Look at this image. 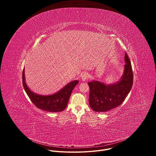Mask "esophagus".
Wrapping results in <instances>:
<instances>
[{"mask_svg": "<svg viewBox=\"0 0 156 156\" xmlns=\"http://www.w3.org/2000/svg\"><path fill=\"white\" fill-rule=\"evenodd\" d=\"M89 77V75L87 72H83V74L81 75V80L83 81H85L87 80Z\"/></svg>", "mask_w": 156, "mask_h": 156, "instance_id": "obj_1", "label": "esophagus"}]
</instances>
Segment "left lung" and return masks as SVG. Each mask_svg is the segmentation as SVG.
Segmentation results:
<instances>
[{"label":"left lung","mask_w":156,"mask_h":156,"mask_svg":"<svg viewBox=\"0 0 156 156\" xmlns=\"http://www.w3.org/2000/svg\"><path fill=\"white\" fill-rule=\"evenodd\" d=\"M124 72L120 80L106 85L99 81L88 82L90 86L89 104L95 112H107L119 106L129 93L133 82L131 64L126 53Z\"/></svg>","instance_id":"8db88e82"}]
</instances>
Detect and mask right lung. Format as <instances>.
<instances>
[{
  "instance_id": "obj_1",
  "label": "right lung",
  "mask_w": 156,
  "mask_h": 156,
  "mask_svg": "<svg viewBox=\"0 0 156 156\" xmlns=\"http://www.w3.org/2000/svg\"><path fill=\"white\" fill-rule=\"evenodd\" d=\"M25 69L23 71L22 81L25 90L31 102L39 108L50 112H62L67 105L70 95L74 87L78 83L75 80L64 86L57 93L49 96L37 94L30 90L25 82Z\"/></svg>"
}]
</instances>
